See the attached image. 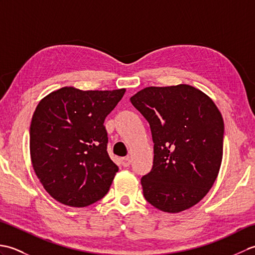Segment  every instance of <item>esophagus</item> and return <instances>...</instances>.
I'll return each instance as SVG.
<instances>
[{
  "label": "esophagus",
  "instance_id": "1",
  "mask_svg": "<svg viewBox=\"0 0 255 255\" xmlns=\"http://www.w3.org/2000/svg\"><path fill=\"white\" fill-rule=\"evenodd\" d=\"M130 163H131V160H130V158H129V156H126V158L122 159V164H123L124 167L129 166V165H130Z\"/></svg>",
  "mask_w": 255,
  "mask_h": 255
}]
</instances>
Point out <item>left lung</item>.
Here are the masks:
<instances>
[{"label": "left lung", "mask_w": 255, "mask_h": 255, "mask_svg": "<svg viewBox=\"0 0 255 255\" xmlns=\"http://www.w3.org/2000/svg\"><path fill=\"white\" fill-rule=\"evenodd\" d=\"M130 102L148 121L154 143L152 170L141 178L144 198L164 213L193 207L214 185L223 161L218 107L188 84L149 86Z\"/></svg>", "instance_id": "obj_1"}]
</instances>
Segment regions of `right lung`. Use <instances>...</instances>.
Returning a JSON list of instances; mask_svg holds the SVG:
<instances>
[{
    "label": "right lung",
    "instance_id": "right-lung-1",
    "mask_svg": "<svg viewBox=\"0 0 255 255\" xmlns=\"http://www.w3.org/2000/svg\"><path fill=\"white\" fill-rule=\"evenodd\" d=\"M125 92L64 86L38 103L30 123L31 164L57 202L86 207L108 192L118 166L107 153L104 121Z\"/></svg>",
    "mask_w": 255,
    "mask_h": 255
}]
</instances>
